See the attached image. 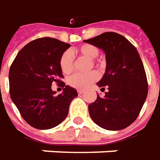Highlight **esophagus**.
Returning <instances> with one entry per match:
<instances>
[{"label": "esophagus", "mask_w": 160, "mask_h": 160, "mask_svg": "<svg viewBox=\"0 0 160 160\" xmlns=\"http://www.w3.org/2000/svg\"><path fill=\"white\" fill-rule=\"evenodd\" d=\"M83 93H84V91L83 90H78V94H79V95H82Z\"/></svg>", "instance_id": "esophagus-1"}]
</instances>
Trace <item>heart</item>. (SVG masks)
Masks as SVG:
<instances>
[{
    "mask_svg": "<svg viewBox=\"0 0 160 160\" xmlns=\"http://www.w3.org/2000/svg\"><path fill=\"white\" fill-rule=\"evenodd\" d=\"M76 53L88 59H94L98 56L99 50L96 46L91 44H84L76 48ZM94 62V61H93ZM60 67L65 74L72 72L73 69V57L70 51H64L60 58ZM98 78V73L96 71H92L88 73H76L68 79V83L72 88L77 89H85L95 82Z\"/></svg>",
    "mask_w": 160,
    "mask_h": 160,
    "instance_id": "1",
    "label": "heart"
}]
</instances>
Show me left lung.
Returning a JSON list of instances; mask_svg holds the SVG:
<instances>
[{
  "instance_id": "obj_1",
  "label": "left lung",
  "mask_w": 160,
  "mask_h": 160,
  "mask_svg": "<svg viewBox=\"0 0 160 160\" xmlns=\"http://www.w3.org/2000/svg\"><path fill=\"white\" fill-rule=\"evenodd\" d=\"M84 42L103 50L106 69L97 84L108 88L105 96L88 105L93 121L112 131L124 129L138 117L148 95V82L139 53L117 32H103ZM101 88V89H102Z\"/></svg>"
}]
</instances>
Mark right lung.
Listing matches in <instances>:
<instances>
[{
  "mask_svg": "<svg viewBox=\"0 0 160 160\" xmlns=\"http://www.w3.org/2000/svg\"><path fill=\"white\" fill-rule=\"evenodd\" d=\"M69 43L44 37L26 44L10 66L8 80L11 100L21 116L37 129H50L67 117L75 88L63 82L62 94L51 89L63 78L60 58Z\"/></svg>",
  "mask_w": 160,
  "mask_h": 160,
  "instance_id": "add662e5",
  "label": "right lung"
}]
</instances>
